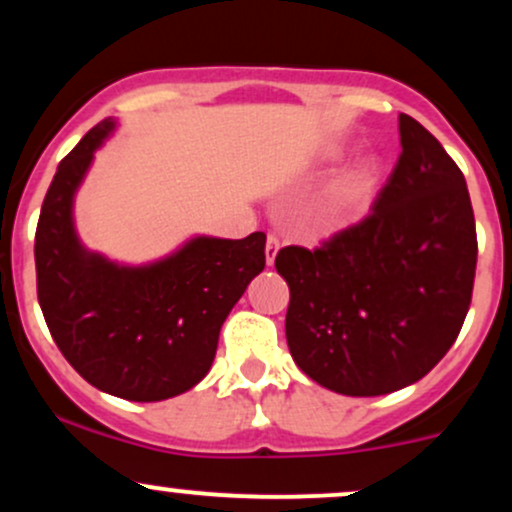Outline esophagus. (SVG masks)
Returning <instances> with one entry per match:
<instances>
[{
    "instance_id": "obj_1",
    "label": "esophagus",
    "mask_w": 512,
    "mask_h": 512,
    "mask_svg": "<svg viewBox=\"0 0 512 512\" xmlns=\"http://www.w3.org/2000/svg\"><path fill=\"white\" fill-rule=\"evenodd\" d=\"M276 252H279V238L269 236L267 238V245H264V257H267L269 267H272L274 260H276Z\"/></svg>"
}]
</instances>
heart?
I'll return each mask as SVG.
<instances>
[{
	"mask_svg": "<svg viewBox=\"0 0 512 512\" xmlns=\"http://www.w3.org/2000/svg\"><path fill=\"white\" fill-rule=\"evenodd\" d=\"M380 178H383L380 158L358 156L327 192L325 204L320 207V221L334 226V223H342L366 209L370 199L378 192Z\"/></svg>",
	"mask_w": 512,
	"mask_h": 512,
	"instance_id": "heart-1",
	"label": "heart"
}]
</instances>
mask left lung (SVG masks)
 <instances>
[{
	"instance_id": "8db88e82",
	"label": "left lung",
	"mask_w": 512,
	"mask_h": 512,
	"mask_svg": "<svg viewBox=\"0 0 512 512\" xmlns=\"http://www.w3.org/2000/svg\"><path fill=\"white\" fill-rule=\"evenodd\" d=\"M399 144L368 219L274 260L291 291L293 361L339 395H390L424 378L455 344L472 301L477 228L462 170L404 113Z\"/></svg>"
}]
</instances>
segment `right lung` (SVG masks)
Listing matches in <instances>:
<instances>
[{
  "label": "right lung",
  "instance_id": "add662e5",
  "mask_svg": "<svg viewBox=\"0 0 512 512\" xmlns=\"http://www.w3.org/2000/svg\"><path fill=\"white\" fill-rule=\"evenodd\" d=\"M115 127L113 117L103 120L57 166L35 231L38 303L86 383L129 402H161L209 373L221 325L264 269L267 236H195L146 264L88 250L74 197Z\"/></svg>",
  "mask_w": 512,
  "mask_h": 512
}]
</instances>
